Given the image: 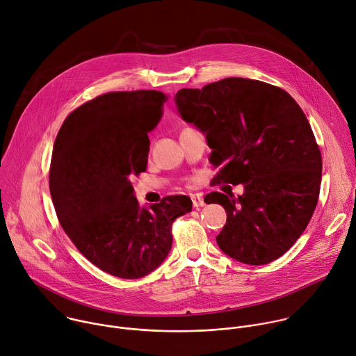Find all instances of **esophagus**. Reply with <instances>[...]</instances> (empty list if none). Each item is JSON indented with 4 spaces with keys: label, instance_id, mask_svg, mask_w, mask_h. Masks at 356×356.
<instances>
[{
    "label": "esophagus",
    "instance_id": "34e87169",
    "mask_svg": "<svg viewBox=\"0 0 356 356\" xmlns=\"http://www.w3.org/2000/svg\"><path fill=\"white\" fill-rule=\"evenodd\" d=\"M191 201H193V207H194V208H198V207H204V205H205V201H204V198H202L200 194H194V195L191 197Z\"/></svg>",
    "mask_w": 356,
    "mask_h": 356
}]
</instances>
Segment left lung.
Returning a JSON list of instances; mask_svg holds the SVG:
<instances>
[{"instance_id": "left-lung-1", "label": "left lung", "mask_w": 356, "mask_h": 356, "mask_svg": "<svg viewBox=\"0 0 356 356\" xmlns=\"http://www.w3.org/2000/svg\"><path fill=\"white\" fill-rule=\"evenodd\" d=\"M183 120L205 137L216 183L243 184V195L211 193L227 215L219 249L245 264H268L300 238L316 209L321 154L307 118L284 89L248 78H225L180 89Z\"/></svg>"}]
</instances>
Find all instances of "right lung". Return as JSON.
I'll return each instance as SVG.
<instances>
[{
	"label": "right lung",
	"mask_w": 356,
	"mask_h": 356,
	"mask_svg": "<svg viewBox=\"0 0 356 356\" xmlns=\"http://www.w3.org/2000/svg\"><path fill=\"white\" fill-rule=\"evenodd\" d=\"M165 102L159 90L96 96L67 115L54 143L49 186L60 225L92 264L118 278L159 267L172 249L173 220L191 211L187 195L141 208L131 186L147 169L148 133Z\"/></svg>",
	"instance_id": "1"
}]
</instances>
